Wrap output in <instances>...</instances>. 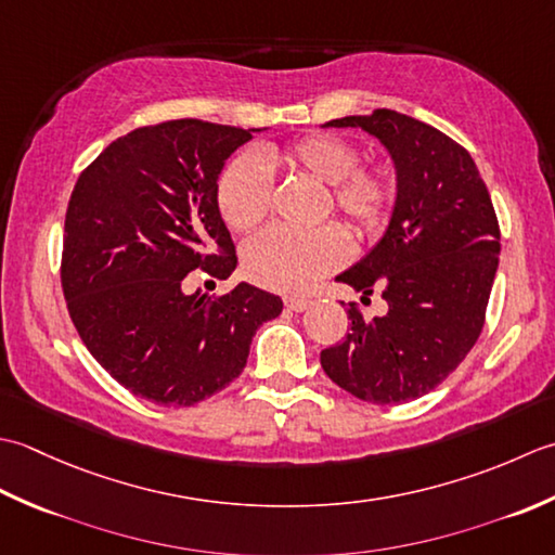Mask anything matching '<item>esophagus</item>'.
Masks as SVG:
<instances>
[{
	"instance_id": "obj_1",
	"label": "esophagus",
	"mask_w": 555,
	"mask_h": 555,
	"mask_svg": "<svg viewBox=\"0 0 555 555\" xmlns=\"http://www.w3.org/2000/svg\"><path fill=\"white\" fill-rule=\"evenodd\" d=\"M311 304H313L311 299L299 297V294H289V297H285V307L292 311H304V309H309Z\"/></svg>"
}]
</instances>
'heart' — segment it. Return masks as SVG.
<instances>
[{"label": "heart", "instance_id": "b5f03b06", "mask_svg": "<svg viewBox=\"0 0 555 555\" xmlns=\"http://www.w3.org/2000/svg\"><path fill=\"white\" fill-rule=\"evenodd\" d=\"M270 167H289L327 184V208L352 222L359 234L386 224L395 203V184L386 169L359 165V151L333 133H313L285 151L242 155L222 169L218 208L234 232H251L266 220L273 201ZM349 256V236L335 222L313 230L270 228L244 246V270L254 282L280 292H299L340 268Z\"/></svg>", "mask_w": 555, "mask_h": 555}]
</instances>
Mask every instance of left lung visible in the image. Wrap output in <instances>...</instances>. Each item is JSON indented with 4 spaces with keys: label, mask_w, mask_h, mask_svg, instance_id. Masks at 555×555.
I'll return each instance as SVG.
<instances>
[{
    "label": "left lung",
    "mask_w": 555,
    "mask_h": 555,
    "mask_svg": "<svg viewBox=\"0 0 555 555\" xmlns=\"http://www.w3.org/2000/svg\"><path fill=\"white\" fill-rule=\"evenodd\" d=\"M325 127L376 135L395 163L398 198L376 248L335 278L364 294L361 304L380 289L388 311L364 319L349 301V333L323 349L321 366L359 400L410 402L440 386L479 340L499 270V218L472 155L443 131L392 109Z\"/></svg>",
    "instance_id": "left-lung-1"
}]
</instances>
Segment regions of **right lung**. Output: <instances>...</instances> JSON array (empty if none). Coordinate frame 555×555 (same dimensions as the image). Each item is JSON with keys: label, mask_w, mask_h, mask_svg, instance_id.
<instances>
[{"label": "right lung", "mask_w": 555, "mask_h": 555, "mask_svg": "<svg viewBox=\"0 0 555 555\" xmlns=\"http://www.w3.org/2000/svg\"><path fill=\"white\" fill-rule=\"evenodd\" d=\"M251 131L203 119L133 129L90 163L64 220L62 289L88 352L119 386L191 406L240 376L258 325L282 299L240 282L186 294L194 270L236 268L218 208L224 160Z\"/></svg>", "instance_id": "right-lung-1"}]
</instances>
